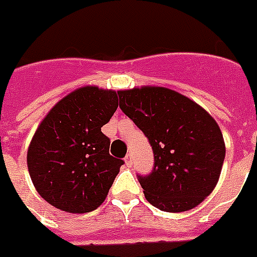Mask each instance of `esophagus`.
I'll return each mask as SVG.
<instances>
[{
	"label": "esophagus",
	"mask_w": 257,
	"mask_h": 257,
	"mask_svg": "<svg viewBox=\"0 0 257 257\" xmlns=\"http://www.w3.org/2000/svg\"><path fill=\"white\" fill-rule=\"evenodd\" d=\"M124 163H126L127 167H131V165H133V157H131V154H127L126 157H124Z\"/></svg>",
	"instance_id": "esophagus-1"
}]
</instances>
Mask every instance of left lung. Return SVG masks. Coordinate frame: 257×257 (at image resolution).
Instances as JSON below:
<instances>
[{
	"label": "left lung",
	"mask_w": 257,
	"mask_h": 257,
	"mask_svg": "<svg viewBox=\"0 0 257 257\" xmlns=\"http://www.w3.org/2000/svg\"><path fill=\"white\" fill-rule=\"evenodd\" d=\"M119 107L148 137L153 172L138 176L146 200L168 213L202 203L217 186L225 160L222 133L204 108L176 90H119Z\"/></svg>",
	"instance_id": "obj_1"
}]
</instances>
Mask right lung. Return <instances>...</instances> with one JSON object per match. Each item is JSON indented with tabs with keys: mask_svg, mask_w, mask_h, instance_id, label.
<instances>
[{
	"mask_svg": "<svg viewBox=\"0 0 257 257\" xmlns=\"http://www.w3.org/2000/svg\"><path fill=\"white\" fill-rule=\"evenodd\" d=\"M117 93L81 86L54 105L28 146L27 165L46 202L67 211H93L107 198L123 160L109 154L101 133L116 111Z\"/></svg>",
	"mask_w": 257,
	"mask_h": 257,
	"instance_id": "1",
	"label": "right lung"
}]
</instances>
